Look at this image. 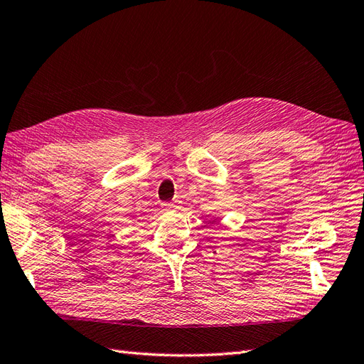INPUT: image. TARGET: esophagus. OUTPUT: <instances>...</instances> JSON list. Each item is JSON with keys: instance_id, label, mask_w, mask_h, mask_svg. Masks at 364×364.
I'll return each mask as SVG.
<instances>
[{"instance_id": "esophagus-1", "label": "esophagus", "mask_w": 364, "mask_h": 364, "mask_svg": "<svg viewBox=\"0 0 364 364\" xmlns=\"http://www.w3.org/2000/svg\"><path fill=\"white\" fill-rule=\"evenodd\" d=\"M163 209H166V210H172V209H176L178 208V203H163Z\"/></svg>"}]
</instances>
